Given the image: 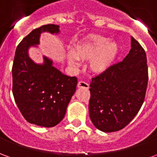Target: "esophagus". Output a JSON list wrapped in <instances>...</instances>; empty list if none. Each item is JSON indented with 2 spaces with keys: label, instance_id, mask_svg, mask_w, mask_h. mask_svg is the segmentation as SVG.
<instances>
[{
  "label": "esophagus",
  "instance_id": "1",
  "mask_svg": "<svg viewBox=\"0 0 157 157\" xmlns=\"http://www.w3.org/2000/svg\"><path fill=\"white\" fill-rule=\"evenodd\" d=\"M77 87H79V88H89V85L86 83V82L81 81V82H78V84H77Z\"/></svg>",
  "mask_w": 157,
  "mask_h": 157
}]
</instances>
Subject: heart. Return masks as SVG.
<instances>
[{"label":"heart","mask_w":157,"mask_h":157,"mask_svg":"<svg viewBox=\"0 0 157 157\" xmlns=\"http://www.w3.org/2000/svg\"><path fill=\"white\" fill-rule=\"evenodd\" d=\"M119 54V45L101 35H89L73 45L67 55L71 65H79V59H88L89 68L95 74H103L115 63Z\"/></svg>","instance_id":"heart-1"}]
</instances>
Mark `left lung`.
Returning <instances> with one entry per match:
<instances>
[{
	"label": "left lung",
	"mask_w": 157,
	"mask_h": 157,
	"mask_svg": "<svg viewBox=\"0 0 157 157\" xmlns=\"http://www.w3.org/2000/svg\"><path fill=\"white\" fill-rule=\"evenodd\" d=\"M148 83L146 55L133 37L124 60L92 79L89 115L96 128L106 133L120 130L138 113Z\"/></svg>",
	"instance_id": "obj_1"
}]
</instances>
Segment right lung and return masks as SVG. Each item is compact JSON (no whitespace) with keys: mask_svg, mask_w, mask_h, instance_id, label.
<instances>
[{"mask_svg":"<svg viewBox=\"0 0 157 157\" xmlns=\"http://www.w3.org/2000/svg\"><path fill=\"white\" fill-rule=\"evenodd\" d=\"M43 33L59 34V26L48 24L34 29L17 47L12 66V93L27 121L50 128L65 117L76 89L77 78L63 74L44 55L42 64L29 57V48L39 47Z\"/></svg>","mask_w":157,"mask_h":157,"instance_id":"right-lung-1","label":"right lung"}]
</instances>
